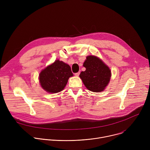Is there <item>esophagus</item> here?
Returning <instances> with one entry per match:
<instances>
[{"mask_svg": "<svg viewBox=\"0 0 150 150\" xmlns=\"http://www.w3.org/2000/svg\"><path fill=\"white\" fill-rule=\"evenodd\" d=\"M79 74H80V72H77V73H75V76H79Z\"/></svg>", "mask_w": 150, "mask_h": 150, "instance_id": "34e87169", "label": "esophagus"}]
</instances>
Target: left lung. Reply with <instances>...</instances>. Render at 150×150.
Here are the masks:
<instances>
[{
	"mask_svg": "<svg viewBox=\"0 0 150 150\" xmlns=\"http://www.w3.org/2000/svg\"><path fill=\"white\" fill-rule=\"evenodd\" d=\"M83 66L86 70L81 72L79 77L85 86L93 92L103 91L110 79L111 71L109 68L95 56H88Z\"/></svg>",
	"mask_w": 150,
	"mask_h": 150,
	"instance_id": "1",
	"label": "left lung"
}]
</instances>
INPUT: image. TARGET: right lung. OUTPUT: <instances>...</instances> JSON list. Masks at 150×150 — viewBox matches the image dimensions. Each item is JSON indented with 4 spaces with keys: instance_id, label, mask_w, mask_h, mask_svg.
<instances>
[{
    "instance_id": "1",
    "label": "right lung",
    "mask_w": 150,
    "mask_h": 150,
    "mask_svg": "<svg viewBox=\"0 0 150 150\" xmlns=\"http://www.w3.org/2000/svg\"><path fill=\"white\" fill-rule=\"evenodd\" d=\"M73 74L68 64L59 60L42 70L39 75L41 87L49 93H57L64 89Z\"/></svg>"
}]
</instances>
